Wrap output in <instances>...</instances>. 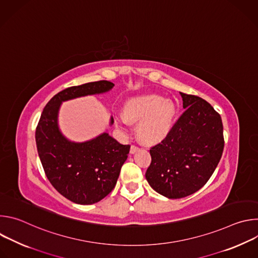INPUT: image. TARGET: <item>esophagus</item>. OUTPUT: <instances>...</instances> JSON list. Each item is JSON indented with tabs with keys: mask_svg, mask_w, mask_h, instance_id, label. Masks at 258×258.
<instances>
[{
	"mask_svg": "<svg viewBox=\"0 0 258 258\" xmlns=\"http://www.w3.org/2000/svg\"><path fill=\"white\" fill-rule=\"evenodd\" d=\"M139 147L138 146H136V145H132V147H131V154H134V153H136L137 151H139Z\"/></svg>",
	"mask_w": 258,
	"mask_h": 258,
	"instance_id": "esophagus-1",
	"label": "esophagus"
}]
</instances>
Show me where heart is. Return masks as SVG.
I'll use <instances>...</instances> for the list:
<instances>
[{"mask_svg":"<svg viewBox=\"0 0 258 258\" xmlns=\"http://www.w3.org/2000/svg\"><path fill=\"white\" fill-rule=\"evenodd\" d=\"M123 112L131 122L140 120L137 127L139 138L143 142L153 143L163 139L171 128L175 105L172 101H163L160 96L149 94L128 100Z\"/></svg>","mask_w":258,"mask_h":258,"instance_id":"1","label":"heart"}]
</instances>
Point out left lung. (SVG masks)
I'll return each instance as SVG.
<instances>
[{"label": "left lung", "mask_w": 258, "mask_h": 258, "mask_svg": "<svg viewBox=\"0 0 258 258\" xmlns=\"http://www.w3.org/2000/svg\"><path fill=\"white\" fill-rule=\"evenodd\" d=\"M183 112L166 137L151 147L146 178L153 190L169 199L200 190L223 155L225 140L220 115L200 97L179 93Z\"/></svg>", "instance_id": "obj_1"}]
</instances>
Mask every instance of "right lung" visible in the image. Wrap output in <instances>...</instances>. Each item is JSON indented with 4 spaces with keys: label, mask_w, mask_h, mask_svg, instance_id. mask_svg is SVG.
Wrapping results in <instances>:
<instances>
[{
    "label": "right lung",
    "mask_w": 258,
    "mask_h": 258,
    "mask_svg": "<svg viewBox=\"0 0 258 258\" xmlns=\"http://www.w3.org/2000/svg\"><path fill=\"white\" fill-rule=\"evenodd\" d=\"M113 86L99 81L59 92L44 108L35 130L36 148L48 179L62 196L78 204L97 203L114 189L131 146L107 133L84 143L68 141L58 127L59 108L64 101L102 94Z\"/></svg>",
    "instance_id": "obj_1"
}]
</instances>
